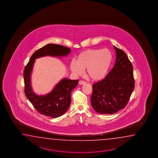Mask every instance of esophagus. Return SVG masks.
<instances>
[{"mask_svg":"<svg viewBox=\"0 0 158 158\" xmlns=\"http://www.w3.org/2000/svg\"><path fill=\"white\" fill-rule=\"evenodd\" d=\"M79 84L80 85H84V84H86V82L84 80H80L79 81Z\"/></svg>","mask_w":158,"mask_h":158,"instance_id":"34e87169","label":"esophagus"}]
</instances>
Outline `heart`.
<instances>
[{
    "label": "heart",
    "mask_w": 158,
    "mask_h": 158,
    "mask_svg": "<svg viewBox=\"0 0 158 158\" xmlns=\"http://www.w3.org/2000/svg\"><path fill=\"white\" fill-rule=\"evenodd\" d=\"M112 61V55L107 48L88 49L78 55L76 61L70 63L72 72L81 75L87 69V76L94 81L101 80L107 74Z\"/></svg>",
    "instance_id": "b5f03b06"
}]
</instances>
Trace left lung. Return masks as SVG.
I'll use <instances>...</instances> for the list:
<instances>
[{"mask_svg":"<svg viewBox=\"0 0 158 158\" xmlns=\"http://www.w3.org/2000/svg\"><path fill=\"white\" fill-rule=\"evenodd\" d=\"M116 59L103 80L93 85L91 103L99 114H113L125 107L134 90L131 63L124 51L114 46Z\"/></svg>","mask_w":158,"mask_h":158,"instance_id":"obj_1","label":"left lung"}]
</instances>
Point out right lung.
Masks as SVG:
<instances>
[{
	"label": "right lung",
	"instance_id": "right-lung-1",
	"mask_svg": "<svg viewBox=\"0 0 158 158\" xmlns=\"http://www.w3.org/2000/svg\"><path fill=\"white\" fill-rule=\"evenodd\" d=\"M68 47L56 44H48L34 53L24 71L25 94L38 112L51 118L59 117L65 113L71 104L72 91L77 86L78 80L63 78L50 93L38 95L34 93L30 82L31 73L35 59L45 56H64L71 52Z\"/></svg>",
	"mask_w": 158,
	"mask_h": 158
}]
</instances>
